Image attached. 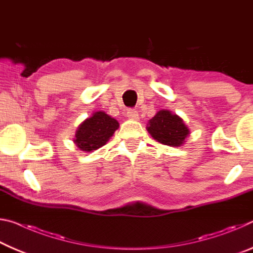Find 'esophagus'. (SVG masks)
Wrapping results in <instances>:
<instances>
[{"label":"esophagus","mask_w":253,"mask_h":253,"mask_svg":"<svg viewBox=\"0 0 253 253\" xmlns=\"http://www.w3.org/2000/svg\"><path fill=\"white\" fill-rule=\"evenodd\" d=\"M127 117L130 118V119H138V113H137V110L135 109H127Z\"/></svg>","instance_id":"obj_1"}]
</instances>
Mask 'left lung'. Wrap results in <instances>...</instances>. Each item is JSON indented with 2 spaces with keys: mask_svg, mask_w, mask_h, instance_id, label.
<instances>
[{
  "mask_svg": "<svg viewBox=\"0 0 253 253\" xmlns=\"http://www.w3.org/2000/svg\"><path fill=\"white\" fill-rule=\"evenodd\" d=\"M147 130L157 142L169 146H179L190 134L183 121L169 110H160L148 123Z\"/></svg>",
  "mask_w": 253,
  "mask_h": 253,
  "instance_id": "1",
  "label": "left lung"
}]
</instances>
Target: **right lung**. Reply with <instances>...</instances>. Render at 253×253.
<instances>
[{
  "label": "right lung",
  "instance_id": "1",
  "mask_svg": "<svg viewBox=\"0 0 253 253\" xmlns=\"http://www.w3.org/2000/svg\"><path fill=\"white\" fill-rule=\"evenodd\" d=\"M118 127L119 124L116 119L111 118L104 111H97L78 127L75 143L81 151H95L108 142Z\"/></svg>",
  "mask_w": 253,
  "mask_h": 253
}]
</instances>
